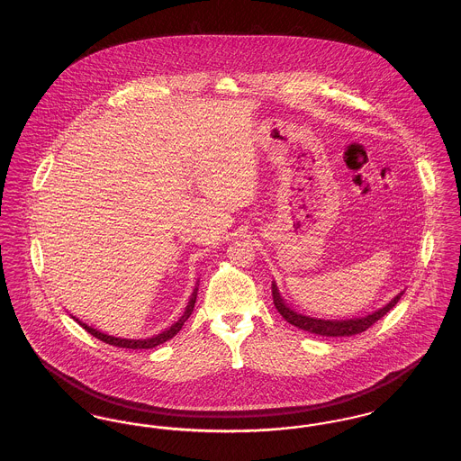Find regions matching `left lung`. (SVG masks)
I'll use <instances>...</instances> for the list:
<instances>
[{"instance_id":"8db88e82","label":"left lung","mask_w":461,"mask_h":461,"mask_svg":"<svg viewBox=\"0 0 461 461\" xmlns=\"http://www.w3.org/2000/svg\"><path fill=\"white\" fill-rule=\"evenodd\" d=\"M273 292V303L275 307L278 309V312L285 318L286 321L297 329L306 330L309 333H316V335H323V337H349V335H356L361 333L365 330L370 329L373 323H376L380 318H384L393 307L397 304V301L401 299L402 292L397 294L394 299L387 304V306L375 311L368 316L363 318H352V320H321V318H311L306 314H299L297 311H294L292 307L286 304L285 301L282 299L278 286L273 282L271 286Z\"/></svg>"}]
</instances>
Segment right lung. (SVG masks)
<instances>
[{
	"label": "right lung",
	"instance_id": "right-lung-1",
	"mask_svg": "<svg viewBox=\"0 0 461 461\" xmlns=\"http://www.w3.org/2000/svg\"><path fill=\"white\" fill-rule=\"evenodd\" d=\"M197 290L198 286H195V288H194V294H192V297H190L188 306H186L185 312H183V316L176 321L175 325H171L169 329L164 330L162 333L154 335V337H149V339H121V337H112V335H107V333H104V331H98V330H95L93 327H88L86 323L79 321L76 316H72V318H74V320H76L83 329L86 330L88 333H91L93 337L100 339L102 342L110 344V346H117V348H124V349H152L155 346L164 344L166 340L173 339L176 333L181 330V327L185 325V321L190 318V314H192V311H194V307H195V301H197Z\"/></svg>",
	"mask_w": 461,
	"mask_h": 461
}]
</instances>
